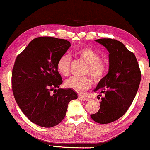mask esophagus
I'll return each mask as SVG.
<instances>
[{
  "mask_svg": "<svg viewBox=\"0 0 150 150\" xmlns=\"http://www.w3.org/2000/svg\"><path fill=\"white\" fill-rule=\"evenodd\" d=\"M78 98H79V100H84V101H89V100H90L89 98L86 97V96H82V95H79Z\"/></svg>",
  "mask_w": 150,
  "mask_h": 150,
  "instance_id": "obj_1",
  "label": "esophagus"
}]
</instances>
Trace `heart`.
<instances>
[{
  "mask_svg": "<svg viewBox=\"0 0 150 150\" xmlns=\"http://www.w3.org/2000/svg\"><path fill=\"white\" fill-rule=\"evenodd\" d=\"M76 54L87 63L85 74H90L93 80L98 81L104 75L106 65L100 59V54L89 47H81L76 51ZM71 59L68 55L64 54L59 59L57 64V70L63 76H67L70 72ZM92 79L89 76H72L65 81V86L77 92L85 91L91 85Z\"/></svg>",
  "mask_w": 150,
  "mask_h": 150,
  "instance_id": "obj_1",
  "label": "heart"
}]
</instances>
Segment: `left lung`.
<instances>
[{
  "mask_svg": "<svg viewBox=\"0 0 150 150\" xmlns=\"http://www.w3.org/2000/svg\"><path fill=\"white\" fill-rule=\"evenodd\" d=\"M96 41L109 52V69L94 89L104 93V97L99 110L91 117L96 122L106 124L117 120L128 110L138 91L141 74L134 53L122 42L110 38Z\"/></svg>",
  "mask_w": 150,
  "mask_h": 150,
  "instance_id": "left-lung-1",
  "label": "left lung"
}]
</instances>
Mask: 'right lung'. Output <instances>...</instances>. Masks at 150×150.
I'll return each instance as SVG.
<instances>
[{"label": "right lung", "instance_id": "obj_1", "mask_svg": "<svg viewBox=\"0 0 150 150\" xmlns=\"http://www.w3.org/2000/svg\"><path fill=\"white\" fill-rule=\"evenodd\" d=\"M70 46L64 39L40 37L16 57L11 74L14 98L28 120L40 126L60 124L69 102L78 98L71 89H56L63 83L57 62Z\"/></svg>", "mask_w": 150, "mask_h": 150}]
</instances>
